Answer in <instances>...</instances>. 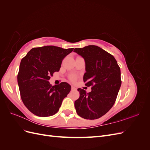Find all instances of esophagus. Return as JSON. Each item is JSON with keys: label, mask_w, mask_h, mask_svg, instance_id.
<instances>
[{"label": "esophagus", "mask_w": 150, "mask_h": 150, "mask_svg": "<svg viewBox=\"0 0 150 150\" xmlns=\"http://www.w3.org/2000/svg\"><path fill=\"white\" fill-rule=\"evenodd\" d=\"M71 89H72V90H76L77 89L74 87V86H71Z\"/></svg>", "instance_id": "1"}]
</instances>
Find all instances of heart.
Returning <instances> with one entry per match:
<instances>
[{
    "instance_id": "heart-1",
    "label": "heart",
    "mask_w": 150,
    "mask_h": 150,
    "mask_svg": "<svg viewBox=\"0 0 150 150\" xmlns=\"http://www.w3.org/2000/svg\"><path fill=\"white\" fill-rule=\"evenodd\" d=\"M69 79L71 81H75L76 79V76L75 75H71L69 77Z\"/></svg>"
}]
</instances>
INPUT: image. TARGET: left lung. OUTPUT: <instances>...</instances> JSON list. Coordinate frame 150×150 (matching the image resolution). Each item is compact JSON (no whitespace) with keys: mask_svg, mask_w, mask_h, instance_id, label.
<instances>
[{"mask_svg":"<svg viewBox=\"0 0 150 150\" xmlns=\"http://www.w3.org/2000/svg\"><path fill=\"white\" fill-rule=\"evenodd\" d=\"M86 62L83 81L91 91L78 88L74 102L77 114L86 120L98 119L114 105L121 85L120 67L112 55L96 46L76 48Z\"/></svg>","mask_w":150,"mask_h":150,"instance_id":"8db88e82","label":"left lung"}]
</instances>
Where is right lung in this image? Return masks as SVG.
Returning <instances> with one entry per match:
<instances>
[{
	"instance_id": "add662e5",
	"label": "right lung",
	"mask_w": 150,
	"mask_h": 150,
	"mask_svg": "<svg viewBox=\"0 0 150 150\" xmlns=\"http://www.w3.org/2000/svg\"><path fill=\"white\" fill-rule=\"evenodd\" d=\"M73 49L54 46L34 47L22 59L17 74L21 98L34 115L47 117L59 110L71 87L66 82L52 86L48 81L59 71L63 59Z\"/></svg>"
}]
</instances>
